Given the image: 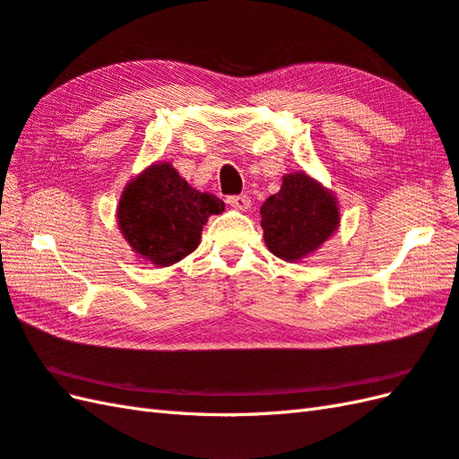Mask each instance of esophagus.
I'll list each match as a JSON object with an SVG mask.
<instances>
[{
	"instance_id": "34e87169",
	"label": "esophagus",
	"mask_w": 459,
	"mask_h": 459,
	"mask_svg": "<svg viewBox=\"0 0 459 459\" xmlns=\"http://www.w3.org/2000/svg\"><path fill=\"white\" fill-rule=\"evenodd\" d=\"M227 204H229L232 209L247 211V209H250L252 201H250L248 195H230V197H227Z\"/></svg>"
}]
</instances>
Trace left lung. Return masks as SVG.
I'll use <instances>...</instances> for the list:
<instances>
[{
	"label": "left lung",
	"mask_w": 459,
	"mask_h": 459,
	"mask_svg": "<svg viewBox=\"0 0 459 459\" xmlns=\"http://www.w3.org/2000/svg\"><path fill=\"white\" fill-rule=\"evenodd\" d=\"M265 247L285 262L313 254L340 225L336 197L303 172L283 176L281 189L260 209Z\"/></svg>",
	"instance_id": "8db88e82"
}]
</instances>
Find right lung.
Returning a JSON list of instances; mask_svg holds the SVG:
<instances>
[{
    "label": "right lung",
    "mask_w": 459,
    "mask_h": 459,
    "mask_svg": "<svg viewBox=\"0 0 459 459\" xmlns=\"http://www.w3.org/2000/svg\"><path fill=\"white\" fill-rule=\"evenodd\" d=\"M222 211L225 204L219 197L201 194L172 164L160 162L126 184L117 221L133 250L164 268L194 252L207 219Z\"/></svg>",
    "instance_id": "add662e5"
}]
</instances>
